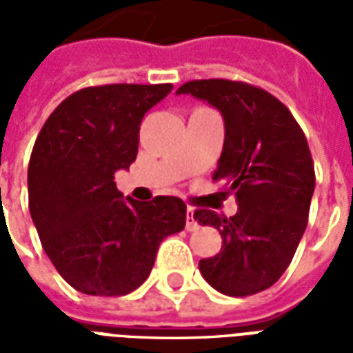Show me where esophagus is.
<instances>
[{
    "mask_svg": "<svg viewBox=\"0 0 353 353\" xmlns=\"http://www.w3.org/2000/svg\"><path fill=\"white\" fill-rule=\"evenodd\" d=\"M185 229L187 230H196L199 229V223H196V219H194V212H192V208H189L187 210V215H185Z\"/></svg>",
    "mask_w": 353,
    "mask_h": 353,
    "instance_id": "1",
    "label": "esophagus"
}]
</instances>
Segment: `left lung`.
I'll return each mask as SVG.
<instances>
[{
	"instance_id": "obj_1",
	"label": "left lung",
	"mask_w": 353,
	"mask_h": 353,
	"mask_svg": "<svg viewBox=\"0 0 353 353\" xmlns=\"http://www.w3.org/2000/svg\"><path fill=\"white\" fill-rule=\"evenodd\" d=\"M177 94L221 111L225 143L214 181L238 200L232 217L194 212L223 238L221 252L200 259V272L225 295H255L280 280L308 223L316 174L306 136L276 96L244 81H189Z\"/></svg>"
}]
</instances>
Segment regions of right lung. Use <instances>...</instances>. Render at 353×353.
I'll list each match as a JSON object with an SVG mask.
<instances>
[{
  "mask_svg": "<svg viewBox=\"0 0 353 353\" xmlns=\"http://www.w3.org/2000/svg\"><path fill=\"white\" fill-rule=\"evenodd\" d=\"M100 85L68 96L43 124L28 166V202L45 253L81 293L121 296L151 272L166 236L183 230L177 196L123 200L115 172L136 161L139 124L172 90Z\"/></svg>",
  "mask_w": 353,
  "mask_h": 353,
  "instance_id": "1",
  "label": "right lung"
}]
</instances>
